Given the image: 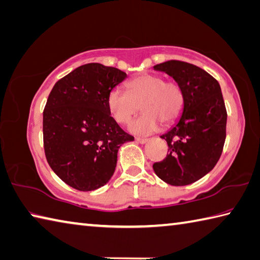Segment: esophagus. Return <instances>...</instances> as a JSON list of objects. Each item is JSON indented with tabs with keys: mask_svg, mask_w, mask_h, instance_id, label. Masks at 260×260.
Listing matches in <instances>:
<instances>
[{
	"mask_svg": "<svg viewBox=\"0 0 260 260\" xmlns=\"http://www.w3.org/2000/svg\"><path fill=\"white\" fill-rule=\"evenodd\" d=\"M135 140H136V142H139V143H142V144H144V143H146L148 142V139H143V138H135Z\"/></svg>",
	"mask_w": 260,
	"mask_h": 260,
	"instance_id": "34e87169",
	"label": "esophagus"
}]
</instances>
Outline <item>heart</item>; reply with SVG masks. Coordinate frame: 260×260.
Masks as SVG:
<instances>
[{"label":"heart","mask_w":260,"mask_h":260,"mask_svg":"<svg viewBox=\"0 0 260 260\" xmlns=\"http://www.w3.org/2000/svg\"><path fill=\"white\" fill-rule=\"evenodd\" d=\"M128 92L115 88L108 95V108L119 124L126 125L140 109L144 111L129 126L136 134H150L160 124L173 125L182 115L185 105L183 87L174 81H166L154 74H143L127 84Z\"/></svg>","instance_id":"obj_1"}]
</instances>
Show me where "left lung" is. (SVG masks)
<instances>
[{"mask_svg": "<svg viewBox=\"0 0 260 260\" xmlns=\"http://www.w3.org/2000/svg\"><path fill=\"white\" fill-rule=\"evenodd\" d=\"M153 68L171 75L185 94L178 122L160 136L168 153L153 169L171 185H187L208 174L223 152L228 121L223 94L217 79L198 66L169 60Z\"/></svg>", "mask_w": 260, "mask_h": 260, "instance_id": "left-lung-1", "label": "left lung"}]
</instances>
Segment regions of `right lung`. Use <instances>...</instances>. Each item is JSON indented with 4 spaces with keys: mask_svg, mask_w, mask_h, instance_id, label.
I'll use <instances>...</instances> for the list:
<instances>
[{
    "mask_svg": "<svg viewBox=\"0 0 260 260\" xmlns=\"http://www.w3.org/2000/svg\"><path fill=\"white\" fill-rule=\"evenodd\" d=\"M127 75L87 63L59 79L43 111V143L50 167L79 191H92L114 175L120 145L134 138L120 128L108 95Z\"/></svg>",
    "mask_w": 260,
    "mask_h": 260,
    "instance_id": "add662e5",
    "label": "right lung"
}]
</instances>
